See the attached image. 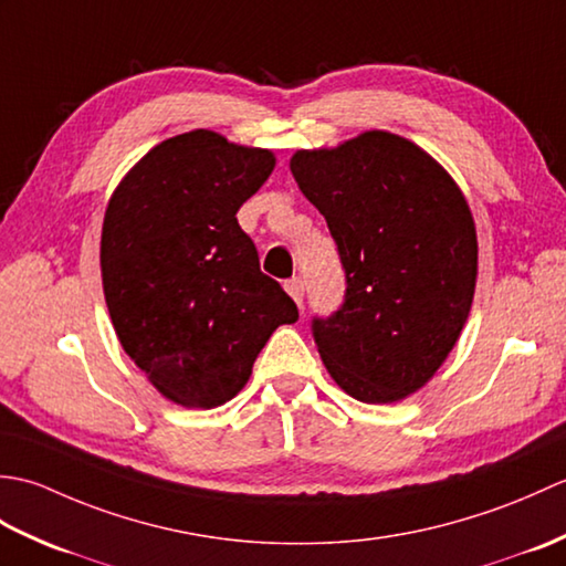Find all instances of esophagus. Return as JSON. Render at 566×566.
<instances>
[{
  "label": "esophagus",
  "mask_w": 566,
  "mask_h": 566,
  "mask_svg": "<svg viewBox=\"0 0 566 566\" xmlns=\"http://www.w3.org/2000/svg\"><path fill=\"white\" fill-rule=\"evenodd\" d=\"M284 290H286V294H290L294 302L302 306L304 304V282L298 280V276H294V280H286L284 282Z\"/></svg>",
  "instance_id": "1"
}]
</instances>
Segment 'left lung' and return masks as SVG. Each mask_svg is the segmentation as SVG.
I'll list each match as a JSON object with an SVG mask.
<instances>
[{
    "instance_id": "left-lung-1",
    "label": "left lung",
    "mask_w": 566,
    "mask_h": 566,
    "mask_svg": "<svg viewBox=\"0 0 566 566\" xmlns=\"http://www.w3.org/2000/svg\"><path fill=\"white\" fill-rule=\"evenodd\" d=\"M290 167L347 280L340 311L314 318L323 365L357 401H401L436 377L472 308L479 245L462 189L389 130L296 150Z\"/></svg>"
}]
</instances>
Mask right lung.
Returning a JSON list of instances; mask_svg holds the SVG:
<instances>
[{
  "mask_svg": "<svg viewBox=\"0 0 566 566\" xmlns=\"http://www.w3.org/2000/svg\"><path fill=\"white\" fill-rule=\"evenodd\" d=\"M274 163L268 148L197 128L150 148L106 203L99 264L114 331L179 406L231 401L270 335L298 318L235 219Z\"/></svg>",
  "mask_w": 566,
  "mask_h": 566,
  "instance_id": "add662e5",
  "label": "right lung"
}]
</instances>
